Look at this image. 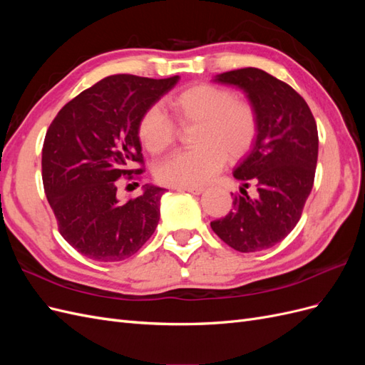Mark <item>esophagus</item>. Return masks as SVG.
<instances>
[{"instance_id": "obj_1", "label": "esophagus", "mask_w": 365, "mask_h": 365, "mask_svg": "<svg viewBox=\"0 0 365 365\" xmlns=\"http://www.w3.org/2000/svg\"><path fill=\"white\" fill-rule=\"evenodd\" d=\"M178 190L189 192L193 195H201L204 192V187H178Z\"/></svg>"}]
</instances>
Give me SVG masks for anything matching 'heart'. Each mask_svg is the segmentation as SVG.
Wrapping results in <instances>:
<instances>
[{
	"instance_id": "b5f03b06",
	"label": "heart",
	"mask_w": 365,
	"mask_h": 365,
	"mask_svg": "<svg viewBox=\"0 0 365 365\" xmlns=\"http://www.w3.org/2000/svg\"><path fill=\"white\" fill-rule=\"evenodd\" d=\"M168 108L181 128L195 125V149L173 153L157 168L161 184L197 187L222 169L224 161L245 155L257 135L259 120L254 106L236 101L235 94L216 85L200 83L168 98ZM138 138L152 155L168 150L176 138L172 120L158 106L148 108L138 121Z\"/></svg>"
}]
</instances>
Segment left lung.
<instances>
[{
  "instance_id": "left-lung-1",
  "label": "left lung",
  "mask_w": 365,
  "mask_h": 365,
  "mask_svg": "<svg viewBox=\"0 0 365 365\" xmlns=\"http://www.w3.org/2000/svg\"><path fill=\"white\" fill-rule=\"evenodd\" d=\"M216 82L240 88L257 113V137L235 169L244 196L233 197V210L216 219L212 230L240 252L274 247L302 217L312 190L318 158V130L304 98L294 88L259 68H240L216 76ZM250 183L258 197L245 190Z\"/></svg>"
}]
</instances>
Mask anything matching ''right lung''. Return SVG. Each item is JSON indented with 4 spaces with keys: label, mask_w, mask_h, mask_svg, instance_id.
<instances>
[{
    "label": "right lung",
    "mask_w": 365,
    "mask_h": 365,
    "mask_svg": "<svg viewBox=\"0 0 365 365\" xmlns=\"http://www.w3.org/2000/svg\"><path fill=\"white\" fill-rule=\"evenodd\" d=\"M180 81L132 74L108 76L82 91L54 117L42 148V182L62 237L82 256L120 262L155 231L165 192L145 185L120 202V178L143 173L138 121Z\"/></svg>",
    "instance_id": "obj_1"
}]
</instances>
